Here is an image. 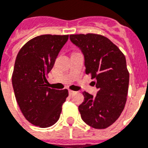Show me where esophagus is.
<instances>
[{"instance_id": "obj_1", "label": "esophagus", "mask_w": 148, "mask_h": 148, "mask_svg": "<svg viewBox=\"0 0 148 148\" xmlns=\"http://www.w3.org/2000/svg\"><path fill=\"white\" fill-rule=\"evenodd\" d=\"M74 93H75V92H74V91H72V90H70L69 91L70 95H74Z\"/></svg>"}]
</instances>
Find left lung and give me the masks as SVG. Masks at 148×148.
<instances>
[{
    "instance_id": "8db88e82",
    "label": "left lung",
    "mask_w": 148,
    "mask_h": 148,
    "mask_svg": "<svg viewBox=\"0 0 148 148\" xmlns=\"http://www.w3.org/2000/svg\"><path fill=\"white\" fill-rule=\"evenodd\" d=\"M84 54L85 73L95 79L96 96L83 92L78 110L83 121L95 129H106L123 110L129 87V71L124 54L108 38L98 34L70 35Z\"/></svg>"
}]
</instances>
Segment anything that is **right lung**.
Wrapping results in <instances>:
<instances>
[{
	"label": "right lung",
	"mask_w": 148,
	"mask_h": 148,
	"mask_svg": "<svg viewBox=\"0 0 148 148\" xmlns=\"http://www.w3.org/2000/svg\"><path fill=\"white\" fill-rule=\"evenodd\" d=\"M68 35H42L30 39L19 50L12 74L17 102L25 118L47 128L56 123L68 90L49 88L47 76Z\"/></svg>",
	"instance_id": "1"
}]
</instances>
